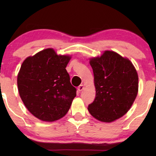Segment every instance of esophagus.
Masks as SVG:
<instances>
[{"label": "esophagus", "mask_w": 156, "mask_h": 156, "mask_svg": "<svg viewBox=\"0 0 156 156\" xmlns=\"http://www.w3.org/2000/svg\"><path fill=\"white\" fill-rule=\"evenodd\" d=\"M84 89V85H83V84L80 85V86H79V87L77 88L79 91H82Z\"/></svg>", "instance_id": "34e87169"}]
</instances>
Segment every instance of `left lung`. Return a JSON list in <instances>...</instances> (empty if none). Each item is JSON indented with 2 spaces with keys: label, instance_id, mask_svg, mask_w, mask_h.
Masks as SVG:
<instances>
[{
  "label": "left lung",
  "instance_id": "1",
  "mask_svg": "<svg viewBox=\"0 0 156 156\" xmlns=\"http://www.w3.org/2000/svg\"><path fill=\"white\" fill-rule=\"evenodd\" d=\"M96 97L88 106L92 116L103 122L122 117L131 107L138 90L137 72L129 59L113 51L90 59Z\"/></svg>",
  "mask_w": 156,
  "mask_h": 156
}]
</instances>
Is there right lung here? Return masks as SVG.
Masks as SVG:
<instances>
[{
	"label": "right lung",
	"mask_w": 156,
	"mask_h": 156,
	"mask_svg": "<svg viewBox=\"0 0 156 156\" xmlns=\"http://www.w3.org/2000/svg\"><path fill=\"white\" fill-rule=\"evenodd\" d=\"M71 57L57 55L48 48L28 57L18 74L20 97L27 110L36 118L54 121L69 111L76 95L66 70Z\"/></svg>",
	"instance_id": "1"
}]
</instances>
